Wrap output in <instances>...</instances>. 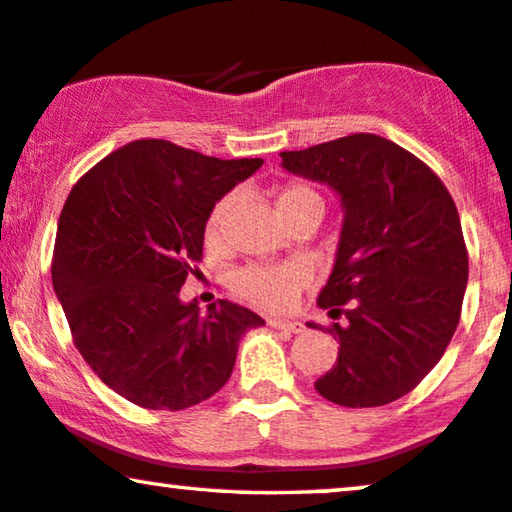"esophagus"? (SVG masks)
I'll return each instance as SVG.
<instances>
[{
  "label": "esophagus",
  "instance_id": "1",
  "mask_svg": "<svg viewBox=\"0 0 512 512\" xmlns=\"http://www.w3.org/2000/svg\"><path fill=\"white\" fill-rule=\"evenodd\" d=\"M269 327H274V330H285V332H292V335H302L306 330L304 323H299V320H281V318H269L267 320Z\"/></svg>",
  "mask_w": 512,
  "mask_h": 512
}]
</instances>
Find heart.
<instances>
[{"instance_id": "1", "label": "heart", "mask_w": 512, "mask_h": 512, "mask_svg": "<svg viewBox=\"0 0 512 512\" xmlns=\"http://www.w3.org/2000/svg\"><path fill=\"white\" fill-rule=\"evenodd\" d=\"M236 206V192H227L215 201L206 220V238L217 241L224 231L231 210ZM278 213L290 227L304 220H318L325 215V196L306 180H290L278 189ZM306 283V271L297 264H245L229 278V290L238 299L257 309L278 311L295 302Z\"/></svg>"}]
</instances>
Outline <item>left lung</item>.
Masks as SVG:
<instances>
[{
	"label": "left lung",
	"instance_id": "left-lung-1",
	"mask_svg": "<svg viewBox=\"0 0 512 512\" xmlns=\"http://www.w3.org/2000/svg\"><path fill=\"white\" fill-rule=\"evenodd\" d=\"M281 159L337 189L346 213L318 295L320 309L346 320L327 327L339 356L316 391L342 407L393 403L438 365L461 318L468 250L452 194L424 161L374 133Z\"/></svg>",
	"mask_w": 512,
	"mask_h": 512
}]
</instances>
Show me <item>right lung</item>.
Here are the masks:
<instances>
[{"mask_svg": "<svg viewBox=\"0 0 512 512\" xmlns=\"http://www.w3.org/2000/svg\"><path fill=\"white\" fill-rule=\"evenodd\" d=\"M262 163L135 140L67 196L53 290L81 358L133 405L180 412L208 400L231 377L243 332L264 325L227 299L206 313L180 302L203 260L210 208Z\"/></svg>", "mask_w": 512, "mask_h": 512, "instance_id": "right-lung-1", "label": "right lung"}]
</instances>
